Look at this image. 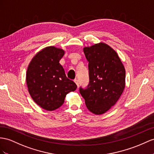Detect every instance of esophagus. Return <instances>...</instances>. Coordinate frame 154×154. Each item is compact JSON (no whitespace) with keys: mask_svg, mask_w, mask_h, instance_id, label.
<instances>
[{"mask_svg":"<svg viewBox=\"0 0 154 154\" xmlns=\"http://www.w3.org/2000/svg\"><path fill=\"white\" fill-rule=\"evenodd\" d=\"M74 82L76 83L77 87H79V81H78L77 79H74Z\"/></svg>","mask_w":154,"mask_h":154,"instance_id":"34e87169","label":"esophagus"}]
</instances>
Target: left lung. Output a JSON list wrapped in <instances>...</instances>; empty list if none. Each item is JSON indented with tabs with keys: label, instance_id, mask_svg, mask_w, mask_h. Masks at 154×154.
Returning <instances> with one entry per match:
<instances>
[{
	"label": "left lung",
	"instance_id": "left-lung-1",
	"mask_svg": "<svg viewBox=\"0 0 154 154\" xmlns=\"http://www.w3.org/2000/svg\"><path fill=\"white\" fill-rule=\"evenodd\" d=\"M88 62L89 83L79 88L86 107L101 115L115 105L125 88V71L117 53L103 43L85 47Z\"/></svg>",
	"mask_w": 154,
	"mask_h": 154
}]
</instances>
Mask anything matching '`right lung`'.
Masks as SVG:
<instances>
[{"instance_id":"obj_1","label":"right lung","mask_w":154,"mask_h":154,"mask_svg":"<svg viewBox=\"0 0 154 154\" xmlns=\"http://www.w3.org/2000/svg\"><path fill=\"white\" fill-rule=\"evenodd\" d=\"M64 54L61 49L47 47L35 55L27 69L26 80L30 95L39 107L47 111L61 107L66 94L77 87L66 77L59 63Z\"/></svg>"}]
</instances>
